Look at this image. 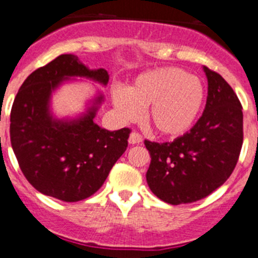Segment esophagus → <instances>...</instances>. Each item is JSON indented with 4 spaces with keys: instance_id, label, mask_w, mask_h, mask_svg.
<instances>
[{
    "instance_id": "esophagus-1",
    "label": "esophagus",
    "mask_w": 258,
    "mask_h": 258,
    "mask_svg": "<svg viewBox=\"0 0 258 258\" xmlns=\"http://www.w3.org/2000/svg\"><path fill=\"white\" fill-rule=\"evenodd\" d=\"M143 141V138L141 135L138 134V132H131L128 138V143L132 144V145H136V144H140Z\"/></svg>"
}]
</instances>
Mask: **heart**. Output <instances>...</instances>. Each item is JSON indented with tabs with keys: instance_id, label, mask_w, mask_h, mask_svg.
<instances>
[{
	"instance_id": "b5f03b06",
	"label": "heart",
	"mask_w": 258,
	"mask_h": 258,
	"mask_svg": "<svg viewBox=\"0 0 258 258\" xmlns=\"http://www.w3.org/2000/svg\"><path fill=\"white\" fill-rule=\"evenodd\" d=\"M113 104L124 119H136L146 108V120L158 134L176 138L196 123L204 101L198 77L178 68H158L140 74L126 89H114Z\"/></svg>"
}]
</instances>
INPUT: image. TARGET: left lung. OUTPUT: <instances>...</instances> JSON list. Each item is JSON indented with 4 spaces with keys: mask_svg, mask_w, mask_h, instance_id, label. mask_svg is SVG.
I'll use <instances>...</instances> for the list:
<instances>
[{
    "mask_svg": "<svg viewBox=\"0 0 258 258\" xmlns=\"http://www.w3.org/2000/svg\"><path fill=\"white\" fill-rule=\"evenodd\" d=\"M206 108L192 128L172 143L145 140L150 153L146 181L150 190L173 206L206 198L230 177L243 144V112L230 85L203 67Z\"/></svg>",
    "mask_w": 258,
    "mask_h": 258,
    "instance_id": "left-lung-1",
    "label": "left lung"
}]
</instances>
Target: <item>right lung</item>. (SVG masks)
<instances>
[{"mask_svg":"<svg viewBox=\"0 0 258 258\" xmlns=\"http://www.w3.org/2000/svg\"><path fill=\"white\" fill-rule=\"evenodd\" d=\"M77 77L104 86L109 81L105 69H89L76 55H60L28 76L10 114L11 146L25 178L39 192L62 202L83 201L100 189L126 152L131 132L108 131L95 123L103 94L80 117L52 115V92Z\"/></svg>","mask_w":258,"mask_h":258,"instance_id":"right-lung-1","label":"right lung"}]
</instances>
